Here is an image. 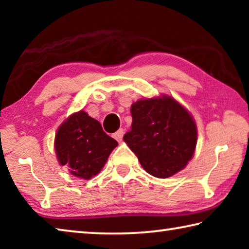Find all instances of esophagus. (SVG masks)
<instances>
[{
	"label": "esophagus",
	"instance_id": "esophagus-1",
	"mask_svg": "<svg viewBox=\"0 0 249 249\" xmlns=\"http://www.w3.org/2000/svg\"><path fill=\"white\" fill-rule=\"evenodd\" d=\"M123 135H124V129L123 128H120L116 133L113 134V136H114V138H115L116 141L121 142L122 138H123Z\"/></svg>",
	"mask_w": 249,
	"mask_h": 249
}]
</instances>
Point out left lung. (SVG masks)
I'll return each instance as SVG.
<instances>
[{
  "instance_id": "8db88e82",
  "label": "left lung",
  "mask_w": 249,
  "mask_h": 249,
  "mask_svg": "<svg viewBox=\"0 0 249 249\" xmlns=\"http://www.w3.org/2000/svg\"><path fill=\"white\" fill-rule=\"evenodd\" d=\"M133 122L123 140L142 167L156 178H169L187 166L195 154V120L171 96L138 100L130 107Z\"/></svg>"
}]
</instances>
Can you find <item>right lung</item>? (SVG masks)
Wrapping results in <instances>:
<instances>
[{
  "mask_svg": "<svg viewBox=\"0 0 249 249\" xmlns=\"http://www.w3.org/2000/svg\"><path fill=\"white\" fill-rule=\"evenodd\" d=\"M119 145L104 133L98 121L84 111L70 115L58 128L54 150L61 166L86 180L98 175L112 150Z\"/></svg>",
  "mask_w": 249,
  "mask_h": 249,
  "instance_id": "add662e5",
  "label": "right lung"
}]
</instances>
